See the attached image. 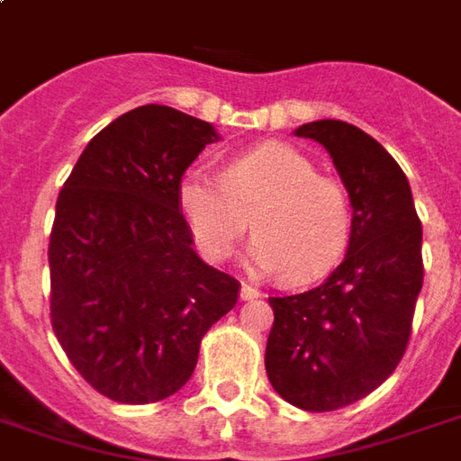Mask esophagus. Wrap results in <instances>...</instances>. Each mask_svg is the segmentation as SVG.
I'll return each mask as SVG.
<instances>
[{
    "instance_id": "obj_1",
    "label": "esophagus",
    "mask_w": 461,
    "mask_h": 461,
    "mask_svg": "<svg viewBox=\"0 0 461 461\" xmlns=\"http://www.w3.org/2000/svg\"><path fill=\"white\" fill-rule=\"evenodd\" d=\"M261 291L254 289V286H249V284H241V291H240V299L241 301H254L259 299Z\"/></svg>"
}]
</instances>
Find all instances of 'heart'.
Wrapping results in <instances>:
<instances>
[{
	"instance_id": "obj_1",
	"label": "heart",
	"mask_w": 461,
	"mask_h": 461,
	"mask_svg": "<svg viewBox=\"0 0 461 461\" xmlns=\"http://www.w3.org/2000/svg\"><path fill=\"white\" fill-rule=\"evenodd\" d=\"M177 207L207 259L230 257L251 217L257 234L247 259L264 274L284 271L291 284L323 276L343 257L353 224L346 190L284 142L241 152L221 177L187 170L177 182Z\"/></svg>"
}]
</instances>
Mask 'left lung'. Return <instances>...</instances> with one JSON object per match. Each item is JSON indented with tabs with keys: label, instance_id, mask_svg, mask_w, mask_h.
<instances>
[{
	"label": "left lung",
	"instance_id": "left-lung-1",
	"mask_svg": "<svg viewBox=\"0 0 461 461\" xmlns=\"http://www.w3.org/2000/svg\"><path fill=\"white\" fill-rule=\"evenodd\" d=\"M329 150L353 224L346 259L316 289L271 296L267 375L286 402L330 412L370 395L405 356L422 289V224L393 155L343 121L294 131Z\"/></svg>",
	"mask_w": 461,
	"mask_h": 461
}]
</instances>
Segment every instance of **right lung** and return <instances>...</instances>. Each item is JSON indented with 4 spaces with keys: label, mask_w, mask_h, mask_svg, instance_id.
I'll return each mask as SVG.
<instances>
[{
    "label": "right lung",
    "mask_w": 461,
    "mask_h": 461,
    "mask_svg": "<svg viewBox=\"0 0 461 461\" xmlns=\"http://www.w3.org/2000/svg\"><path fill=\"white\" fill-rule=\"evenodd\" d=\"M212 122L140 105L86 145L56 200L49 241L51 326L86 383L115 402L175 395L202 336L230 313L240 281L192 249L177 182Z\"/></svg>",
    "instance_id": "right-lung-1"
}]
</instances>
